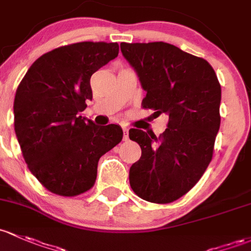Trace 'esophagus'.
I'll return each mask as SVG.
<instances>
[{"label": "esophagus", "mask_w": 251, "mask_h": 251, "mask_svg": "<svg viewBox=\"0 0 251 251\" xmlns=\"http://www.w3.org/2000/svg\"><path fill=\"white\" fill-rule=\"evenodd\" d=\"M123 132H124V141H127L128 139V128L127 127H123Z\"/></svg>", "instance_id": "34e87169"}]
</instances>
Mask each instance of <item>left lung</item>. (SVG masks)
Listing matches in <instances>:
<instances>
[{
    "instance_id": "8db88e82",
    "label": "left lung",
    "mask_w": 251,
    "mask_h": 251,
    "mask_svg": "<svg viewBox=\"0 0 251 251\" xmlns=\"http://www.w3.org/2000/svg\"><path fill=\"white\" fill-rule=\"evenodd\" d=\"M147 95L142 105L168 115L157 138L131 128L142 156L130 168V185L146 201L171 203L190 191L212 161L220 127L221 86L209 65L165 42L121 43Z\"/></svg>"
}]
</instances>
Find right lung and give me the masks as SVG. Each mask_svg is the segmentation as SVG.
Listing matches in <instances>:
<instances>
[{
  "mask_svg": "<svg viewBox=\"0 0 251 251\" xmlns=\"http://www.w3.org/2000/svg\"><path fill=\"white\" fill-rule=\"evenodd\" d=\"M118 54V43L60 47L38 57L18 86L15 134L28 170L52 194L90 190L100 157L123 139L119 125L97 126L79 115L92 99L91 75Z\"/></svg>",
  "mask_w": 251,
  "mask_h": 251,
  "instance_id": "obj_1",
  "label": "right lung"
}]
</instances>
